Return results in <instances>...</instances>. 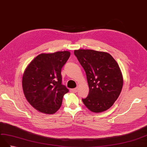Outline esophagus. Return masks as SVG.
Masks as SVG:
<instances>
[{
    "instance_id": "esophagus-1",
    "label": "esophagus",
    "mask_w": 147,
    "mask_h": 147,
    "mask_svg": "<svg viewBox=\"0 0 147 147\" xmlns=\"http://www.w3.org/2000/svg\"><path fill=\"white\" fill-rule=\"evenodd\" d=\"M78 88H74V89H71L70 90V91L71 92H73V93H76V92L78 91Z\"/></svg>"
}]
</instances>
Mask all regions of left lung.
I'll use <instances>...</instances> for the list:
<instances>
[{"label":"left lung","mask_w":147,"mask_h":147,"mask_svg":"<svg viewBox=\"0 0 147 147\" xmlns=\"http://www.w3.org/2000/svg\"><path fill=\"white\" fill-rule=\"evenodd\" d=\"M74 54L85 71L89 86L83 103L92 112L108 110L117 100L123 84L117 61L110 54L91 49L75 50Z\"/></svg>","instance_id":"obj_1"}]
</instances>
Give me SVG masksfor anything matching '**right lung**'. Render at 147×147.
<instances>
[{"instance_id": "obj_1", "label": "right lung", "mask_w": 147, "mask_h": 147, "mask_svg": "<svg viewBox=\"0 0 147 147\" xmlns=\"http://www.w3.org/2000/svg\"><path fill=\"white\" fill-rule=\"evenodd\" d=\"M69 51L40 54L26 68L22 77L25 97L37 110L56 112L69 90L62 84L61 69L70 56Z\"/></svg>"}]
</instances>
